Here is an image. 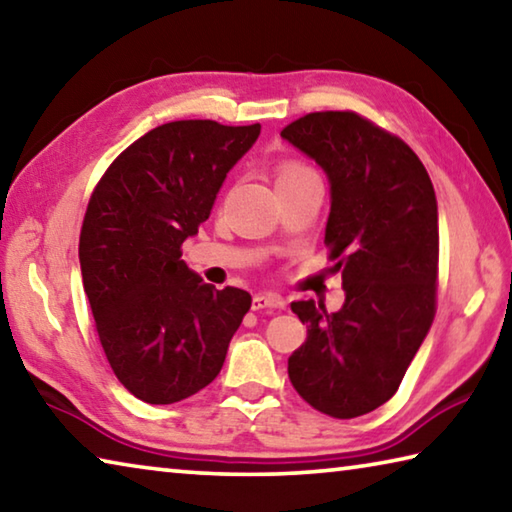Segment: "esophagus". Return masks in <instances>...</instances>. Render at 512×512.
Listing matches in <instances>:
<instances>
[{
	"instance_id": "1",
	"label": "esophagus",
	"mask_w": 512,
	"mask_h": 512,
	"mask_svg": "<svg viewBox=\"0 0 512 512\" xmlns=\"http://www.w3.org/2000/svg\"><path fill=\"white\" fill-rule=\"evenodd\" d=\"M287 307V302H284L282 296H277V293H257L253 298V309H284Z\"/></svg>"
}]
</instances>
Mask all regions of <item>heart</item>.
Segmentation results:
<instances>
[{
	"mask_svg": "<svg viewBox=\"0 0 512 512\" xmlns=\"http://www.w3.org/2000/svg\"><path fill=\"white\" fill-rule=\"evenodd\" d=\"M311 171L309 167H305V164L300 162H282L280 167H277V180H284V178H291V176H300V173H307Z\"/></svg>",
	"mask_w": 512,
	"mask_h": 512,
	"instance_id": "b5f03b06",
	"label": "heart"
}]
</instances>
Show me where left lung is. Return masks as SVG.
I'll return each instance as SVG.
<instances>
[{"instance_id":"1","label":"left lung","mask_w":512,"mask_h":512,"mask_svg":"<svg viewBox=\"0 0 512 512\" xmlns=\"http://www.w3.org/2000/svg\"><path fill=\"white\" fill-rule=\"evenodd\" d=\"M325 169V228L345 302H291L307 341L289 379L316 411L359 418L391 400L436 316L438 205L427 169L400 137L352 110H325L280 133Z\"/></svg>"}]
</instances>
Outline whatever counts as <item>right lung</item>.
Listing matches in <instances>:
<instances>
[{"instance_id":"1","label":"right lung","mask_w":512,"mask_h":512,"mask_svg":"<svg viewBox=\"0 0 512 512\" xmlns=\"http://www.w3.org/2000/svg\"><path fill=\"white\" fill-rule=\"evenodd\" d=\"M259 131L169 121L121 151L90 196L83 289L112 372L146 404L180 402L212 384L253 302L244 289L205 284L180 255Z\"/></svg>"}]
</instances>
